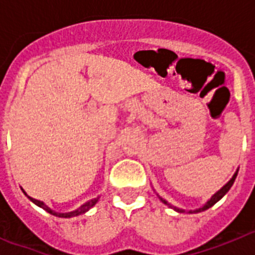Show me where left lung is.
<instances>
[{"mask_svg":"<svg viewBox=\"0 0 255 255\" xmlns=\"http://www.w3.org/2000/svg\"><path fill=\"white\" fill-rule=\"evenodd\" d=\"M238 171H239V170H238ZM238 171H236V172L234 173V176L231 177V180H230V181L227 182L226 185H224V186H222V188H221L220 190H218L217 193H216V194H213V195H212V197H211V199H209L208 202H207V203L204 204L203 207H202V208H198V209H195V211H189V213H197V212L206 211V209L211 208L212 206H215V204L217 203L218 200H220L221 198L224 197V195L226 194L227 191L230 190V188H231V186H233L234 181H235L236 176H238ZM158 198H159V199H161V202H162V203H164V204H166V206H168V207H170V208L175 209V211H176V212H179V213H185V209H180V208H177V207L172 206V204H170V203H168L167 200H166V199H163V198H162V197H159V195H158Z\"/></svg>","mask_w":255,"mask_h":255,"instance_id":"8db88e82","label":"left lung"}]
</instances>
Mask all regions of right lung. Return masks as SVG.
<instances>
[{
	"instance_id": "add662e5",
	"label": "right lung",
	"mask_w": 255,
	"mask_h": 255,
	"mask_svg": "<svg viewBox=\"0 0 255 255\" xmlns=\"http://www.w3.org/2000/svg\"><path fill=\"white\" fill-rule=\"evenodd\" d=\"M21 190H22V189H21ZM22 193H24V194H25L26 197H28L29 199L31 200V202H33V203L37 204L38 207H40V208H43L44 211L48 212V213H51V215L56 216V217H61V218H70V217H75V216H79V215H83V213H85V212H87V211H89V209H91L92 207H93L94 204L97 203V202H98V198H94V199L89 200V202H87V203H85V204H83L82 207H79V208L75 209V211L67 212V213H58V212L52 211V209L49 208L48 206H46V204H44L43 202H40V200L34 199V198H30L24 190H22Z\"/></svg>"
}]
</instances>
